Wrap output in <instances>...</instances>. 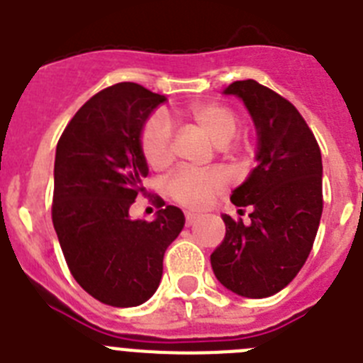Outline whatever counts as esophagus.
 Returning <instances> with one entry per match:
<instances>
[{"label":"esophagus","mask_w":363,"mask_h":363,"mask_svg":"<svg viewBox=\"0 0 363 363\" xmlns=\"http://www.w3.org/2000/svg\"><path fill=\"white\" fill-rule=\"evenodd\" d=\"M196 220H198V214H194V213H185V223H187L189 227H191L192 223H196Z\"/></svg>","instance_id":"esophagus-1"}]
</instances>
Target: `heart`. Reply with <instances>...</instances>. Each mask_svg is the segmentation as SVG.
I'll return each mask as SVG.
<instances>
[{
  "instance_id": "1",
  "label": "heart",
  "mask_w": 363,
  "mask_h": 363,
  "mask_svg": "<svg viewBox=\"0 0 363 363\" xmlns=\"http://www.w3.org/2000/svg\"><path fill=\"white\" fill-rule=\"evenodd\" d=\"M189 118L200 127L216 147H223L236 136L238 120L229 107L220 104H194L185 111ZM171 125L163 114H152L147 120L140 138V147L145 162L158 169L169 162ZM227 174L223 171H182L174 172L167 182V191L179 203L187 207H203L213 196L225 187Z\"/></svg>"
}]
</instances>
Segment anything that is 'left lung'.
I'll use <instances>...</instances> for the list:
<instances>
[{"label": "left lung", "instance_id": "left-lung-1", "mask_svg": "<svg viewBox=\"0 0 363 363\" xmlns=\"http://www.w3.org/2000/svg\"><path fill=\"white\" fill-rule=\"evenodd\" d=\"M243 101L256 129V167L230 201L251 207V220L225 221V238L211 255L214 277L245 298H267L303 267L322 218V154L291 101L255 79L223 91Z\"/></svg>", "mask_w": 363, "mask_h": 363}]
</instances>
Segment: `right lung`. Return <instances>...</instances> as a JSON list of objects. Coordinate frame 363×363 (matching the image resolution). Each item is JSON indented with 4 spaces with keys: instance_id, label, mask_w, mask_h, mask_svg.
<instances>
[{
    "instance_id": "right-lung-1",
    "label": "right lung",
    "mask_w": 363,
    "mask_h": 363,
    "mask_svg": "<svg viewBox=\"0 0 363 363\" xmlns=\"http://www.w3.org/2000/svg\"><path fill=\"white\" fill-rule=\"evenodd\" d=\"M165 101L138 83L107 86L74 114L56 147L52 223L63 256L74 280L112 307L142 306L156 293L163 255L185 225L174 205L152 221L129 214L149 174L142 130Z\"/></svg>"
}]
</instances>
